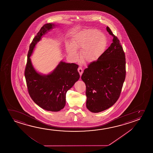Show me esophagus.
Returning <instances> with one entry per match:
<instances>
[{
	"instance_id": "obj_1",
	"label": "esophagus",
	"mask_w": 153,
	"mask_h": 153,
	"mask_svg": "<svg viewBox=\"0 0 153 153\" xmlns=\"http://www.w3.org/2000/svg\"><path fill=\"white\" fill-rule=\"evenodd\" d=\"M78 71L79 73V75H80V76H82V71H83L82 68L80 67H79L78 68Z\"/></svg>"
}]
</instances>
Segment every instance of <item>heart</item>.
<instances>
[{
    "mask_svg": "<svg viewBox=\"0 0 153 153\" xmlns=\"http://www.w3.org/2000/svg\"><path fill=\"white\" fill-rule=\"evenodd\" d=\"M106 45L107 39L104 34L96 29H88L78 33L73 39L71 45H67L66 49L69 56L75 60L78 58L76 50L81 49V60L91 63L101 57Z\"/></svg>",
    "mask_w": 153,
    "mask_h": 153,
    "instance_id": "obj_1",
    "label": "heart"
}]
</instances>
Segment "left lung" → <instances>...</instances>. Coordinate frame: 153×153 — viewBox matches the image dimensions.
Masks as SVG:
<instances>
[{"label": "left lung", "mask_w": 153, "mask_h": 153, "mask_svg": "<svg viewBox=\"0 0 153 153\" xmlns=\"http://www.w3.org/2000/svg\"><path fill=\"white\" fill-rule=\"evenodd\" d=\"M113 42L97 61L89 64L82 76L86 85V107L93 113L110 108L118 101L126 78L125 52L118 38L108 26Z\"/></svg>", "instance_id": "left-lung-1"}]
</instances>
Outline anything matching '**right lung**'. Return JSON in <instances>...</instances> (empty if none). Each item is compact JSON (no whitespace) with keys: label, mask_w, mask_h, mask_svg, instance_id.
Returning a JSON list of instances; mask_svg holds the SVG:
<instances>
[{"label":"right lung","mask_w":153,"mask_h":153,"mask_svg":"<svg viewBox=\"0 0 153 153\" xmlns=\"http://www.w3.org/2000/svg\"><path fill=\"white\" fill-rule=\"evenodd\" d=\"M56 26L45 24L41 28L30 45L25 69V77L30 96L38 105L45 110L58 112L66 105V93L80 77L78 66L61 61L54 71L48 75H42L35 71L30 56L35 45L42 35Z\"/></svg>","instance_id":"add662e5"}]
</instances>
